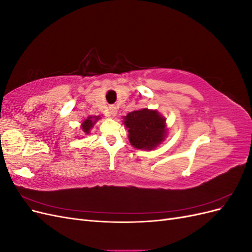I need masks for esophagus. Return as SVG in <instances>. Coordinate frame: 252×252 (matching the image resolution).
<instances>
[{
	"mask_svg": "<svg viewBox=\"0 0 252 252\" xmlns=\"http://www.w3.org/2000/svg\"><path fill=\"white\" fill-rule=\"evenodd\" d=\"M117 114V109H116V107H114V106H110L109 107V116H111V117H114Z\"/></svg>",
	"mask_w": 252,
	"mask_h": 252,
	"instance_id": "1",
	"label": "esophagus"
}]
</instances>
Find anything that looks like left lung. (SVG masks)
I'll use <instances>...</instances> for the list:
<instances>
[{
	"label": "left lung",
	"mask_w": 252,
	"mask_h": 252,
	"mask_svg": "<svg viewBox=\"0 0 252 252\" xmlns=\"http://www.w3.org/2000/svg\"><path fill=\"white\" fill-rule=\"evenodd\" d=\"M128 139L136 149L150 151L161 145L167 136L166 119L158 110L143 108L123 117Z\"/></svg>",
	"instance_id": "8db88e82"
}]
</instances>
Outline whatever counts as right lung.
Wrapping results in <instances>:
<instances>
[{
	"label": "right lung",
	"instance_id": "add662e5",
	"mask_svg": "<svg viewBox=\"0 0 252 252\" xmlns=\"http://www.w3.org/2000/svg\"><path fill=\"white\" fill-rule=\"evenodd\" d=\"M101 119V116H89L87 119L83 121V123L81 124V129H82V133L84 135H88L90 134V130L94 128L96 122Z\"/></svg>",
	"mask_w": 252,
	"mask_h": 252
}]
</instances>
